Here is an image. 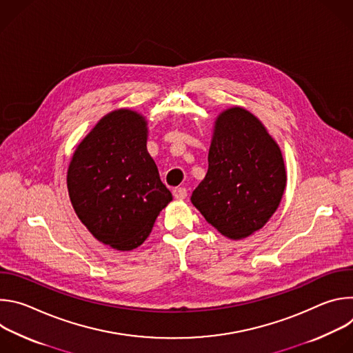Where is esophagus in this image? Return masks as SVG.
Returning <instances> with one entry per match:
<instances>
[{
	"label": "esophagus",
	"instance_id": "esophagus-1",
	"mask_svg": "<svg viewBox=\"0 0 353 353\" xmlns=\"http://www.w3.org/2000/svg\"><path fill=\"white\" fill-rule=\"evenodd\" d=\"M173 195L176 199H184L187 196V188L184 187H176L173 190Z\"/></svg>",
	"mask_w": 353,
	"mask_h": 353
}]
</instances>
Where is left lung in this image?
I'll list each match as a JSON object with an SVG mask.
<instances>
[{
	"mask_svg": "<svg viewBox=\"0 0 353 353\" xmlns=\"http://www.w3.org/2000/svg\"><path fill=\"white\" fill-rule=\"evenodd\" d=\"M286 185L281 149L261 121L241 108L223 112L216 123L205 179L191 203L229 239L261 229L276 211Z\"/></svg>",
	"mask_w": 353,
	"mask_h": 353,
	"instance_id": "8db88e82",
	"label": "left lung"
}]
</instances>
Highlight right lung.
Returning <instances> with one entry per match:
<instances>
[{"label": "right lung", "mask_w": 353, "mask_h": 353, "mask_svg": "<svg viewBox=\"0 0 353 353\" xmlns=\"http://www.w3.org/2000/svg\"><path fill=\"white\" fill-rule=\"evenodd\" d=\"M146 121L131 110L105 116L78 145L67 184L81 222L117 250L138 247L172 201L146 150Z\"/></svg>", "instance_id": "1"}]
</instances>
